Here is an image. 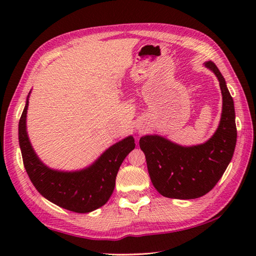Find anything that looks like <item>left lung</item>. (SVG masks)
<instances>
[{
	"instance_id": "obj_1",
	"label": "left lung",
	"mask_w": 256,
	"mask_h": 256,
	"mask_svg": "<svg viewBox=\"0 0 256 256\" xmlns=\"http://www.w3.org/2000/svg\"><path fill=\"white\" fill-rule=\"evenodd\" d=\"M219 80L222 113L219 126L204 144L182 146L160 135L140 140L153 186L162 196L196 199L214 188L230 164L236 144L234 103L224 76L212 62H204Z\"/></svg>"
}]
</instances>
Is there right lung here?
<instances>
[{
    "label": "right lung",
    "mask_w": 256,
    "mask_h": 256,
    "mask_svg": "<svg viewBox=\"0 0 256 256\" xmlns=\"http://www.w3.org/2000/svg\"><path fill=\"white\" fill-rule=\"evenodd\" d=\"M30 94L20 118L18 142L26 172L37 192L50 202L78 214H88L106 204L116 187L120 166L135 148L134 138L130 135L110 146L94 164L81 170H52L38 158L27 135Z\"/></svg>",
    "instance_id": "right-lung-1"
}]
</instances>
